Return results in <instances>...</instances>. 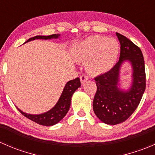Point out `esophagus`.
<instances>
[{"label": "esophagus", "instance_id": "34e87169", "mask_svg": "<svg viewBox=\"0 0 155 155\" xmlns=\"http://www.w3.org/2000/svg\"><path fill=\"white\" fill-rule=\"evenodd\" d=\"M87 80H88V78H87V76H85V75H82V76H80V82L82 84L85 83Z\"/></svg>", "mask_w": 155, "mask_h": 155}]
</instances>
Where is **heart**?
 <instances>
[{
    "instance_id": "b5f03b06",
    "label": "heart",
    "mask_w": 155,
    "mask_h": 155,
    "mask_svg": "<svg viewBox=\"0 0 155 155\" xmlns=\"http://www.w3.org/2000/svg\"><path fill=\"white\" fill-rule=\"evenodd\" d=\"M119 49V43L115 39L91 36L78 44L74 58L79 63H86L87 73L92 76H99L115 66Z\"/></svg>"
}]
</instances>
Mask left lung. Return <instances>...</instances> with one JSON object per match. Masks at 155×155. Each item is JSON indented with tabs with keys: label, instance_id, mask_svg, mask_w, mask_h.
Wrapping results in <instances>:
<instances>
[{
	"label": "left lung",
	"instance_id": "8db88e82",
	"mask_svg": "<svg viewBox=\"0 0 155 155\" xmlns=\"http://www.w3.org/2000/svg\"><path fill=\"white\" fill-rule=\"evenodd\" d=\"M121 45L119 61L111 70L95 78L97 92L93 109L105 124L115 125L126 121L136 110L145 89V62L140 48L124 36L116 33ZM131 64V85L127 90L120 87L121 67Z\"/></svg>",
	"mask_w": 155,
	"mask_h": 155
}]
</instances>
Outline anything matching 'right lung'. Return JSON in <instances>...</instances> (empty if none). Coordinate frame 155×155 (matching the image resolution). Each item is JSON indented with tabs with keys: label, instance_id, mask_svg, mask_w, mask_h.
I'll return each instance as SVG.
<instances>
[{
	"label": "right lung",
	"instance_id": "add662e5",
	"mask_svg": "<svg viewBox=\"0 0 155 155\" xmlns=\"http://www.w3.org/2000/svg\"><path fill=\"white\" fill-rule=\"evenodd\" d=\"M61 34H52L49 36H35L31 37L25 43L31 40H51V39L59 38ZM81 86L79 78H76L75 79L69 81L66 83L63 89L60 98L58 101L57 104L54 106L51 109L46 112L41 114H28L24 112L18 108L19 112L26 118H29L31 121L44 126H52L58 124L61 120L64 118V117L67 115L70 109V104H71V98L73 93Z\"/></svg>",
	"mask_w": 155,
	"mask_h": 155
}]
</instances>
